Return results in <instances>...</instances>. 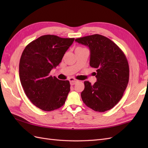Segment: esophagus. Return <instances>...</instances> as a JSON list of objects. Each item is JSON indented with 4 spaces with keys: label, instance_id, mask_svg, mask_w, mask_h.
Listing matches in <instances>:
<instances>
[{
    "label": "esophagus",
    "instance_id": "obj_1",
    "mask_svg": "<svg viewBox=\"0 0 148 148\" xmlns=\"http://www.w3.org/2000/svg\"><path fill=\"white\" fill-rule=\"evenodd\" d=\"M69 81H70V83L71 85H73L76 83H77L78 82V80H77V79H75L74 78H70L69 79Z\"/></svg>",
    "mask_w": 148,
    "mask_h": 148
}]
</instances>
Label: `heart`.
Returning <instances> with one entry per match:
<instances>
[{
	"label": "heart",
	"instance_id": "obj_1",
	"mask_svg": "<svg viewBox=\"0 0 148 148\" xmlns=\"http://www.w3.org/2000/svg\"><path fill=\"white\" fill-rule=\"evenodd\" d=\"M81 48H82V47H77V49H81Z\"/></svg>",
	"mask_w": 148,
	"mask_h": 148
}]
</instances>
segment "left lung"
Returning <instances> with one entry per match:
<instances>
[{
  "instance_id": "left-lung-1",
  "label": "left lung",
  "mask_w": 148,
  "mask_h": 148,
  "mask_svg": "<svg viewBox=\"0 0 148 148\" xmlns=\"http://www.w3.org/2000/svg\"><path fill=\"white\" fill-rule=\"evenodd\" d=\"M90 50V66L96 69L97 82L85 81L81 93L85 105L96 112L109 110L122 99L129 80V65L123 52L112 41L101 34L75 39Z\"/></svg>"
}]
</instances>
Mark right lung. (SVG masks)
<instances>
[{"mask_svg": "<svg viewBox=\"0 0 148 148\" xmlns=\"http://www.w3.org/2000/svg\"><path fill=\"white\" fill-rule=\"evenodd\" d=\"M74 39L41 36L28 44L22 53L19 64L21 86L30 101L40 109L51 111L65 104L70 91L69 81L49 73L59 65Z\"/></svg>", "mask_w": 148, "mask_h": 148, "instance_id": "1", "label": "right lung"}]
</instances>
